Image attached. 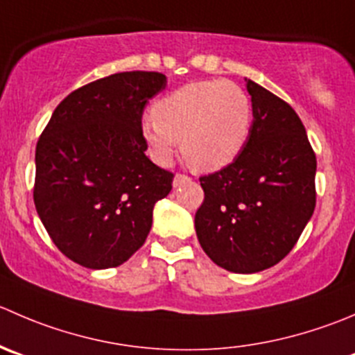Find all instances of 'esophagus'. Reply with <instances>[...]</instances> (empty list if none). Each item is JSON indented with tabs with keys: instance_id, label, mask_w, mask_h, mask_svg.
<instances>
[{
	"instance_id": "34e87169",
	"label": "esophagus",
	"mask_w": 355,
	"mask_h": 355,
	"mask_svg": "<svg viewBox=\"0 0 355 355\" xmlns=\"http://www.w3.org/2000/svg\"><path fill=\"white\" fill-rule=\"evenodd\" d=\"M189 180H191V178L185 177V175L177 173V175H175V178H173V187H178V185L185 184V182H189Z\"/></svg>"
}]
</instances>
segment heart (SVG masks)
<instances>
[{"label":"heart","mask_w":355,"mask_h":355,"mask_svg":"<svg viewBox=\"0 0 355 355\" xmlns=\"http://www.w3.org/2000/svg\"><path fill=\"white\" fill-rule=\"evenodd\" d=\"M142 125L154 159L170 163L177 142L198 171H218L237 159L250 139L253 107L239 85L223 79L196 81L156 102Z\"/></svg>","instance_id":"b5f03b06"}]
</instances>
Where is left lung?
<instances>
[{
    "label": "left lung",
    "instance_id": "1",
    "mask_svg": "<svg viewBox=\"0 0 355 355\" xmlns=\"http://www.w3.org/2000/svg\"><path fill=\"white\" fill-rule=\"evenodd\" d=\"M253 123L234 163L199 178L196 234L222 269L253 274L279 263L315 208V154L290 104L246 79Z\"/></svg>",
    "mask_w": 355,
    "mask_h": 355
}]
</instances>
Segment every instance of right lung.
<instances>
[{
    "label": "right lung",
    "mask_w": 355,
    "mask_h": 355,
    "mask_svg": "<svg viewBox=\"0 0 355 355\" xmlns=\"http://www.w3.org/2000/svg\"><path fill=\"white\" fill-rule=\"evenodd\" d=\"M161 72H118L69 94L36 146L34 205L55 246L88 269L125 263L147 239L173 173L146 156L142 114Z\"/></svg>",
    "instance_id": "obj_1"
}]
</instances>
